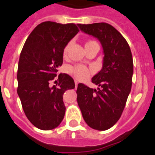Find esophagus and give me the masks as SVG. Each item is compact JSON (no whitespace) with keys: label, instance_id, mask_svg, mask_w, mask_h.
<instances>
[{"label":"esophagus","instance_id":"34e87169","mask_svg":"<svg viewBox=\"0 0 155 155\" xmlns=\"http://www.w3.org/2000/svg\"><path fill=\"white\" fill-rule=\"evenodd\" d=\"M74 84H75V87H78V82L77 81H76V80H75V81H74Z\"/></svg>","mask_w":155,"mask_h":155}]
</instances>
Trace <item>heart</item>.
Listing matches in <instances>:
<instances>
[{
	"mask_svg": "<svg viewBox=\"0 0 155 155\" xmlns=\"http://www.w3.org/2000/svg\"><path fill=\"white\" fill-rule=\"evenodd\" d=\"M97 43L94 41H88L85 44V47H90V46L96 44ZM69 47V44H67L63 50V55L65 56L67 51ZM68 71L70 74L73 76L74 78L78 80V81H83V80L87 79L89 76L90 75V71L86 66L83 65H77L74 66H71L68 68Z\"/></svg>",
	"mask_w": 155,
	"mask_h": 155,
	"instance_id": "obj_1",
	"label": "heart"
}]
</instances>
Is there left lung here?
<instances>
[{
	"mask_svg": "<svg viewBox=\"0 0 155 155\" xmlns=\"http://www.w3.org/2000/svg\"><path fill=\"white\" fill-rule=\"evenodd\" d=\"M81 31L97 38L104 51L102 69L92 78L98 90L79 84L77 100L89 127L106 130L120 119L132 87L133 62L127 41L105 22L78 24Z\"/></svg>",
	"mask_w": 155,
	"mask_h": 155,
	"instance_id": "obj_1",
	"label": "left lung"
}]
</instances>
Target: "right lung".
Instances as JSON below:
<instances>
[{"mask_svg":"<svg viewBox=\"0 0 155 155\" xmlns=\"http://www.w3.org/2000/svg\"><path fill=\"white\" fill-rule=\"evenodd\" d=\"M79 31L74 23L41 22L29 35L20 53L18 65L17 93L29 121L40 130L57 127L65 112L64 93L75 87L74 80L60 73L63 50Z\"/></svg>","mask_w":155,"mask_h":155,"instance_id":"right-lung-1","label":"right lung"}]
</instances>
